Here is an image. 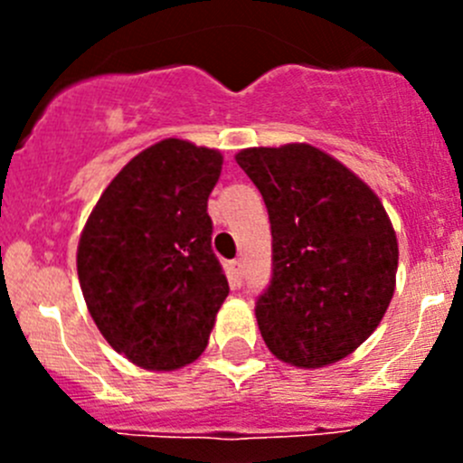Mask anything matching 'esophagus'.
Instances as JSON below:
<instances>
[{
    "label": "esophagus",
    "mask_w": 463,
    "mask_h": 463,
    "mask_svg": "<svg viewBox=\"0 0 463 463\" xmlns=\"http://www.w3.org/2000/svg\"><path fill=\"white\" fill-rule=\"evenodd\" d=\"M228 278H231L232 287H241V278H244V269H241L240 260L228 261Z\"/></svg>",
    "instance_id": "esophagus-1"
}]
</instances>
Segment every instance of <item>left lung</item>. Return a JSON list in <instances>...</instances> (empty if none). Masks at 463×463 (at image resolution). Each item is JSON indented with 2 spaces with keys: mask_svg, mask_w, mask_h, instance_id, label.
<instances>
[{
  "mask_svg": "<svg viewBox=\"0 0 463 463\" xmlns=\"http://www.w3.org/2000/svg\"><path fill=\"white\" fill-rule=\"evenodd\" d=\"M269 210L273 275L255 318L266 347L316 370L365 343L394 296L399 244L378 197L307 143L235 156Z\"/></svg>",
  "mask_w": 463,
  "mask_h": 463,
  "instance_id": "obj_1",
  "label": "left lung"
}]
</instances>
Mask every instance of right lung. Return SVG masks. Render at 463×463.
Masks as SVG:
<instances>
[{
	"label": "right lung",
	"mask_w": 463,
	"mask_h": 463,
	"mask_svg": "<svg viewBox=\"0 0 463 463\" xmlns=\"http://www.w3.org/2000/svg\"><path fill=\"white\" fill-rule=\"evenodd\" d=\"M222 163L217 149L181 138L143 149L107 185L80 235L89 314L143 370L197 361L228 296L208 214Z\"/></svg>",
	"instance_id": "right-lung-1"
}]
</instances>
